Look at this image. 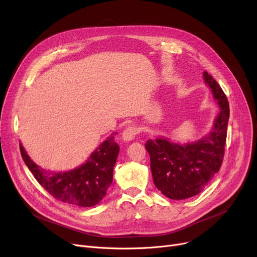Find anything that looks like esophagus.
<instances>
[{
  "instance_id": "obj_1",
  "label": "esophagus",
  "mask_w": 257,
  "mask_h": 257,
  "mask_svg": "<svg viewBox=\"0 0 257 257\" xmlns=\"http://www.w3.org/2000/svg\"><path fill=\"white\" fill-rule=\"evenodd\" d=\"M139 133V130L137 126L130 125L124 128V131L122 132V139L124 141H132L133 139H135L136 135Z\"/></svg>"
}]
</instances>
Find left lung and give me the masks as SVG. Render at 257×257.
<instances>
[{
	"mask_svg": "<svg viewBox=\"0 0 257 257\" xmlns=\"http://www.w3.org/2000/svg\"><path fill=\"white\" fill-rule=\"evenodd\" d=\"M203 75L219 105V113L209 135L186 144L175 143L164 137L150 139L145 143L151 157L155 186L172 200H184L200 193L223 162L229 103L216 80L206 71Z\"/></svg>",
	"mask_w": 257,
	"mask_h": 257,
	"instance_id": "1",
	"label": "left lung"
}]
</instances>
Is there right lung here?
<instances>
[{
  "instance_id": "add662e5",
  "label": "right lung",
  "mask_w": 257,
  "mask_h": 257,
  "mask_svg": "<svg viewBox=\"0 0 257 257\" xmlns=\"http://www.w3.org/2000/svg\"><path fill=\"white\" fill-rule=\"evenodd\" d=\"M20 151L36 181L53 198L72 206L92 207L104 198L112 184L119 145L113 134L91 154L87 162L66 173H49L31 160L22 144Z\"/></svg>"
}]
</instances>
